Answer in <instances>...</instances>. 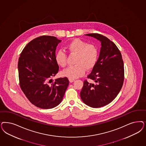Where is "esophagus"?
<instances>
[{
  "mask_svg": "<svg viewBox=\"0 0 146 146\" xmlns=\"http://www.w3.org/2000/svg\"><path fill=\"white\" fill-rule=\"evenodd\" d=\"M69 82H70V83H72V82H73L74 81V79H71V78H69Z\"/></svg>",
  "mask_w": 146,
  "mask_h": 146,
  "instance_id": "obj_1",
  "label": "esophagus"
}]
</instances>
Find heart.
Returning <instances> with one entry per match:
<instances>
[{"mask_svg": "<svg viewBox=\"0 0 146 146\" xmlns=\"http://www.w3.org/2000/svg\"><path fill=\"white\" fill-rule=\"evenodd\" d=\"M66 48L71 55H76L75 66H71L62 71V75L71 79H75L84 75L85 69H92L98 58V51L92 44L75 38L68 43ZM55 60L58 66L64 68L67 64V54L60 49L55 54Z\"/></svg>", "mask_w": 146, "mask_h": 146, "instance_id": "obj_1", "label": "heart"}]
</instances>
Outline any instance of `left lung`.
<instances>
[{
    "instance_id": "left-lung-1",
    "label": "left lung",
    "mask_w": 146,
    "mask_h": 146,
    "mask_svg": "<svg viewBox=\"0 0 146 146\" xmlns=\"http://www.w3.org/2000/svg\"><path fill=\"white\" fill-rule=\"evenodd\" d=\"M85 35L101 42L99 58L87 78L80 92V98L86 105L94 108L104 106L112 102L122 88L124 80V66L121 54L114 43L97 33Z\"/></svg>"
}]
</instances>
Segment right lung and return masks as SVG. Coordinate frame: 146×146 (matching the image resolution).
<instances>
[{
  "mask_svg": "<svg viewBox=\"0 0 146 146\" xmlns=\"http://www.w3.org/2000/svg\"><path fill=\"white\" fill-rule=\"evenodd\" d=\"M61 40L43 35L30 41L20 55L19 84L31 103L43 109L55 108L61 102L69 85L67 77L50 78L59 70L55 50Z\"/></svg>",
  "mask_w": 146,
  "mask_h": 146,
  "instance_id": "add662e5",
  "label": "right lung"
}]
</instances>
